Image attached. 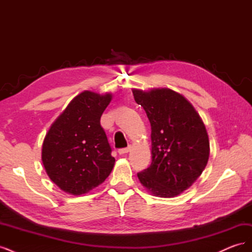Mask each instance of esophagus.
Segmentation results:
<instances>
[{
    "mask_svg": "<svg viewBox=\"0 0 252 252\" xmlns=\"http://www.w3.org/2000/svg\"><path fill=\"white\" fill-rule=\"evenodd\" d=\"M129 151H130V146L127 147V148H122V149H119V150H118L119 155H125V154H128Z\"/></svg>",
    "mask_w": 252,
    "mask_h": 252,
    "instance_id": "1",
    "label": "esophagus"
}]
</instances>
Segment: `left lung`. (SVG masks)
I'll list each match as a JSON object with an SVG mask.
<instances>
[{"mask_svg": "<svg viewBox=\"0 0 252 252\" xmlns=\"http://www.w3.org/2000/svg\"><path fill=\"white\" fill-rule=\"evenodd\" d=\"M151 126V165L138 173L155 196L174 197L191 186L208 163L207 130L192 104L170 88L132 89Z\"/></svg>", "mask_w": 252, "mask_h": 252, "instance_id": "8db88e82", "label": "left lung"}]
</instances>
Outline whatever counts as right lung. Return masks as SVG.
Returning <instances> with one entry per match:
<instances>
[{
    "label": "right lung",
    "instance_id": "right-lung-1",
    "mask_svg": "<svg viewBox=\"0 0 252 252\" xmlns=\"http://www.w3.org/2000/svg\"><path fill=\"white\" fill-rule=\"evenodd\" d=\"M111 100V93L82 91L45 135L42 145L45 171L66 193H88L101 185L113 168L116 158L111 157L107 136L100 124Z\"/></svg>",
    "mask_w": 252,
    "mask_h": 252
}]
</instances>
